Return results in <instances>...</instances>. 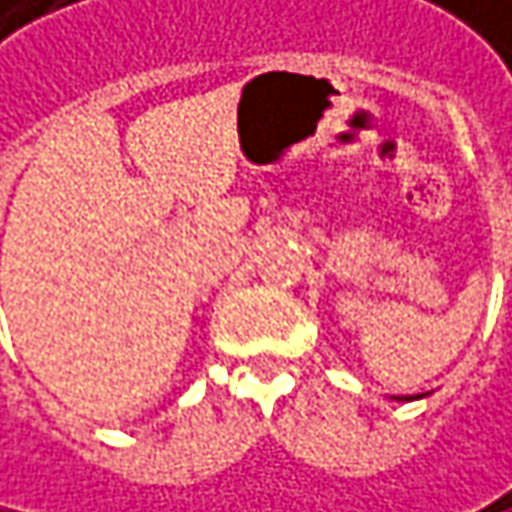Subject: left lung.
Instances as JSON below:
<instances>
[{
  "mask_svg": "<svg viewBox=\"0 0 512 512\" xmlns=\"http://www.w3.org/2000/svg\"><path fill=\"white\" fill-rule=\"evenodd\" d=\"M413 398H419V395H410V398L404 395V398H398V401H413Z\"/></svg>",
  "mask_w": 512,
  "mask_h": 512,
  "instance_id": "1",
  "label": "left lung"
}]
</instances>
